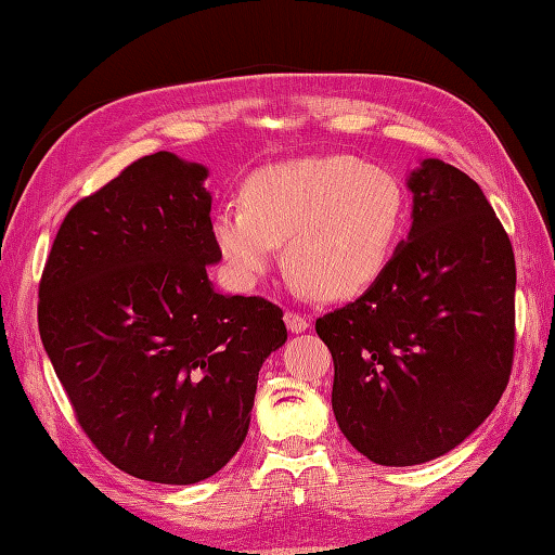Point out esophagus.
I'll list each match as a JSON object with an SVG mask.
<instances>
[{"mask_svg":"<svg viewBox=\"0 0 555 555\" xmlns=\"http://www.w3.org/2000/svg\"><path fill=\"white\" fill-rule=\"evenodd\" d=\"M284 320H286V326H288L291 334H302V332H308V328H310L308 317L300 314V312L288 310V312L284 314Z\"/></svg>","mask_w":555,"mask_h":555,"instance_id":"1","label":"esophagus"}]
</instances>
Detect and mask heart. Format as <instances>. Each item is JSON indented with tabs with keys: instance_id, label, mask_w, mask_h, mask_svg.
Segmentation results:
<instances>
[{
	"instance_id": "1",
	"label": "heart",
	"mask_w": 555,
	"mask_h": 555,
	"mask_svg": "<svg viewBox=\"0 0 555 555\" xmlns=\"http://www.w3.org/2000/svg\"><path fill=\"white\" fill-rule=\"evenodd\" d=\"M391 173L350 155L302 157L255 171L243 205L215 215V241L238 284H255L284 243L286 267L320 300H346L384 274L403 231Z\"/></svg>"
}]
</instances>
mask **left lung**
Listing matches in <instances>:
<instances>
[{
  "label": "left lung",
  "mask_w": 555,
  "mask_h": 555,
  "mask_svg": "<svg viewBox=\"0 0 555 555\" xmlns=\"http://www.w3.org/2000/svg\"><path fill=\"white\" fill-rule=\"evenodd\" d=\"M408 188V241L356 302L314 324L340 431L388 467L463 443L496 408L515 352V255L481 188L441 159Z\"/></svg>",
  "instance_id": "obj_1"
}]
</instances>
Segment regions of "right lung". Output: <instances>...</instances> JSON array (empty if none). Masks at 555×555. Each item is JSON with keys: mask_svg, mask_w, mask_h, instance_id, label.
I'll return each instance as SVG.
<instances>
[{"mask_svg": "<svg viewBox=\"0 0 555 555\" xmlns=\"http://www.w3.org/2000/svg\"><path fill=\"white\" fill-rule=\"evenodd\" d=\"M207 169L171 152L78 199L40 279L38 326L80 429L112 465L195 485L245 441L284 310L221 296Z\"/></svg>", "mask_w": 555, "mask_h": 555, "instance_id": "obj_1", "label": "right lung"}]
</instances>
